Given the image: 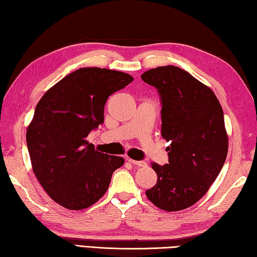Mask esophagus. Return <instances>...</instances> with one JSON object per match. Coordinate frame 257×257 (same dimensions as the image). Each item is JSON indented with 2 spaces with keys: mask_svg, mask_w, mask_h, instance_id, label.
<instances>
[{
  "mask_svg": "<svg viewBox=\"0 0 257 257\" xmlns=\"http://www.w3.org/2000/svg\"><path fill=\"white\" fill-rule=\"evenodd\" d=\"M128 162H130L134 165H137V167H145V165H146L144 161H135L133 159H128Z\"/></svg>",
  "mask_w": 257,
  "mask_h": 257,
  "instance_id": "esophagus-1",
  "label": "esophagus"
}]
</instances>
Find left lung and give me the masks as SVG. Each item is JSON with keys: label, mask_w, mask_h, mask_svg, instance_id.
Instances as JSON below:
<instances>
[{"label": "left lung", "mask_w": 257, "mask_h": 257, "mask_svg": "<svg viewBox=\"0 0 257 257\" xmlns=\"http://www.w3.org/2000/svg\"><path fill=\"white\" fill-rule=\"evenodd\" d=\"M142 79L158 89L161 135L171 143L169 163H152L158 181L146 196L161 210H185L206 194L224 164L228 135L223 110L210 87L178 67L151 69Z\"/></svg>", "instance_id": "8db88e82"}]
</instances>
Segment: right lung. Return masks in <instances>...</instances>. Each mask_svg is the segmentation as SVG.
Listing matches in <instances>:
<instances>
[{
	"label": "right lung",
	"instance_id": "obj_1",
	"mask_svg": "<svg viewBox=\"0 0 257 257\" xmlns=\"http://www.w3.org/2000/svg\"><path fill=\"white\" fill-rule=\"evenodd\" d=\"M134 78L81 68L52 86L36 105L26 134L35 176L49 196L69 210H84L106 193L123 158L95 150L86 137L104 122V105Z\"/></svg>",
	"mask_w": 257,
	"mask_h": 257
}]
</instances>
